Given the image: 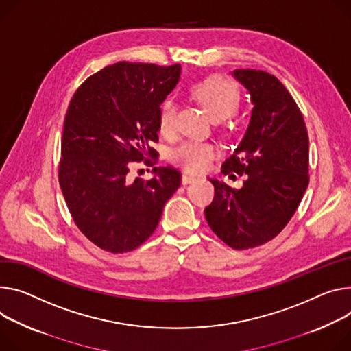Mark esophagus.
<instances>
[{
	"instance_id": "1",
	"label": "esophagus",
	"mask_w": 351,
	"mask_h": 351,
	"mask_svg": "<svg viewBox=\"0 0 351 351\" xmlns=\"http://www.w3.org/2000/svg\"><path fill=\"white\" fill-rule=\"evenodd\" d=\"M195 180H196V178L192 176V175L184 173V175L182 176V183H183V184H189V183H192V182H195Z\"/></svg>"
}]
</instances>
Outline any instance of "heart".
Masks as SVG:
<instances>
[{"label":"heart","instance_id":"obj_1","mask_svg":"<svg viewBox=\"0 0 351 351\" xmlns=\"http://www.w3.org/2000/svg\"><path fill=\"white\" fill-rule=\"evenodd\" d=\"M192 97L217 120L231 116L239 106L238 86L228 78L213 75L204 78L190 88ZM176 104L172 98L162 101L158 112L159 130L169 136L175 130ZM218 155V147L213 143L187 141L178 147L172 154V161L189 172L206 171L213 159Z\"/></svg>","mask_w":351,"mask_h":351}]
</instances>
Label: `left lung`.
<instances>
[{"label":"left lung","instance_id":"8db88e82","mask_svg":"<svg viewBox=\"0 0 351 351\" xmlns=\"http://www.w3.org/2000/svg\"><path fill=\"white\" fill-rule=\"evenodd\" d=\"M232 77L246 88L253 108L222 173L246 180L237 190L210 179L215 196L204 213L214 234L242 250L271 241L294 215L309 183V138L300 108L274 75L241 69Z\"/></svg>","mask_w":351,"mask_h":351}]
</instances>
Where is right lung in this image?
I'll list each match as a JSON object with an SVG mask.
<instances>
[{
    "mask_svg": "<svg viewBox=\"0 0 351 351\" xmlns=\"http://www.w3.org/2000/svg\"><path fill=\"white\" fill-rule=\"evenodd\" d=\"M180 66L120 61L90 75L70 102L61 140L58 180L80 231L106 252L145 242L180 172L156 167L149 180H130L133 162L158 156V112L180 80Z\"/></svg>",
    "mask_w": 351,
    "mask_h": 351,
    "instance_id": "add662e5",
    "label": "right lung"
}]
</instances>
